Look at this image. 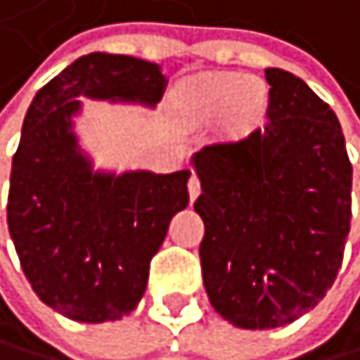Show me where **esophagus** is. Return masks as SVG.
<instances>
[{"mask_svg":"<svg viewBox=\"0 0 360 360\" xmlns=\"http://www.w3.org/2000/svg\"><path fill=\"white\" fill-rule=\"evenodd\" d=\"M188 192H190V201H195L199 197V192H201V181H199V176L197 174H192L190 176V181H188Z\"/></svg>","mask_w":360,"mask_h":360,"instance_id":"esophagus-1","label":"esophagus"}]
</instances>
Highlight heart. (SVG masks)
<instances>
[{"instance_id":"obj_1","label":"heart","mask_w":360,"mask_h":360,"mask_svg":"<svg viewBox=\"0 0 360 360\" xmlns=\"http://www.w3.org/2000/svg\"><path fill=\"white\" fill-rule=\"evenodd\" d=\"M174 97L192 119L212 121L221 115L232 132H243L261 117L265 88L259 79L236 72H203L186 79Z\"/></svg>"}]
</instances>
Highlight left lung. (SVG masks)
<instances>
[{"mask_svg":"<svg viewBox=\"0 0 360 360\" xmlns=\"http://www.w3.org/2000/svg\"><path fill=\"white\" fill-rule=\"evenodd\" d=\"M268 121L192 157L203 285L236 328L288 326L319 305L343 263L352 163L332 108L303 79L268 68Z\"/></svg>","mask_w":360,"mask_h":360,"instance_id":"8db88e82","label":"left lung"}]
</instances>
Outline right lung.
Listing matches in <instances>:
<instances>
[{
    "label": "right lung",
    "instance_id": "right-lung-1",
    "mask_svg": "<svg viewBox=\"0 0 360 360\" xmlns=\"http://www.w3.org/2000/svg\"><path fill=\"white\" fill-rule=\"evenodd\" d=\"M165 84L159 63L90 53L50 79L26 112L8 230L34 294L72 321H117L134 310L170 219L190 201V170H92L75 134L79 97L153 108Z\"/></svg>",
    "mask_w": 360,
    "mask_h": 360
}]
</instances>
